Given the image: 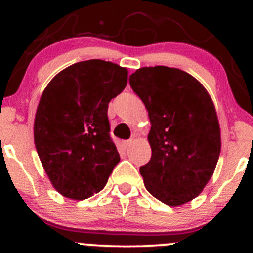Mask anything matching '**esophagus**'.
Masks as SVG:
<instances>
[{
  "label": "esophagus",
  "mask_w": 253,
  "mask_h": 253,
  "mask_svg": "<svg viewBox=\"0 0 253 253\" xmlns=\"http://www.w3.org/2000/svg\"><path fill=\"white\" fill-rule=\"evenodd\" d=\"M132 143H133V139H129V140L124 141V147H125V149H127V147L130 146V144H132Z\"/></svg>",
  "instance_id": "esophagus-1"
}]
</instances>
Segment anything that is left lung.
Here are the masks:
<instances>
[{
	"mask_svg": "<svg viewBox=\"0 0 253 253\" xmlns=\"http://www.w3.org/2000/svg\"><path fill=\"white\" fill-rule=\"evenodd\" d=\"M129 84L151 123L152 156L140 167L145 188L165 205H184L202 193L221 151L213 100L195 77L176 68H140Z\"/></svg>",
	"mask_w": 253,
	"mask_h": 253,
	"instance_id": "8db88e82",
	"label": "left lung"
}]
</instances>
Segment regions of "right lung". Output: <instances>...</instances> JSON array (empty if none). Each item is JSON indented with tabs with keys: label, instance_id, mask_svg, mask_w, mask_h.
Wrapping results in <instances>:
<instances>
[{
	"label": "right lung",
	"instance_id": "obj_1",
	"mask_svg": "<svg viewBox=\"0 0 253 253\" xmlns=\"http://www.w3.org/2000/svg\"><path fill=\"white\" fill-rule=\"evenodd\" d=\"M128 71L101 59L57 74L42 91L34 144L43 170L63 196L85 200L107 184L120 156L109 136L108 103L127 85Z\"/></svg>",
	"mask_w": 253,
	"mask_h": 253
}]
</instances>
